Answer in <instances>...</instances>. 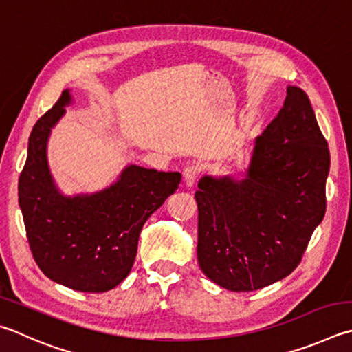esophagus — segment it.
<instances>
[{"mask_svg": "<svg viewBox=\"0 0 352 352\" xmlns=\"http://www.w3.org/2000/svg\"><path fill=\"white\" fill-rule=\"evenodd\" d=\"M198 172H200L198 166H188V168L184 169L183 180H184V184H186V188H190L195 183L197 177H198Z\"/></svg>", "mask_w": 352, "mask_h": 352, "instance_id": "34e87169", "label": "esophagus"}]
</instances>
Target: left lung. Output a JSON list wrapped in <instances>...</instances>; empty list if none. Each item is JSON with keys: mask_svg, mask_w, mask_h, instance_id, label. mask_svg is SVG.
Here are the masks:
<instances>
[{"mask_svg": "<svg viewBox=\"0 0 352 352\" xmlns=\"http://www.w3.org/2000/svg\"><path fill=\"white\" fill-rule=\"evenodd\" d=\"M329 164L308 95L287 86L282 111L254 140L243 178L198 182L197 257L204 276L234 292L289 276L324 217Z\"/></svg>", "mask_w": 352, "mask_h": 352, "instance_id": "obj_1", "label": "left lung"}]
</instances>
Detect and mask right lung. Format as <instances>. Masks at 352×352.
Masks as SVG:
<instances>
[{"instance_id":"1","label":"right lung","mask_w":352,"mask_h":352,"mask_svg":"<svg viewBox=\"0 0 352 352\" xmlns=\"http://www.w3.org/2000/svg\"><path fill=\"white\" fill-rule=\"evenodd\" d=\"M72 103L66 89L32 129L18 201L44 276L75 291L104 292L129 276L143 225L175 192L182 174L129 164L97 192L63 194L50 174L47 143Z\"/></svg>"}]
</instances>
